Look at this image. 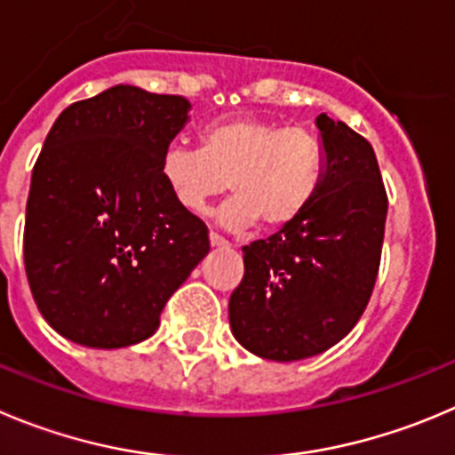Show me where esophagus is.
<instances>
[{"label":"esophagus","instance_id":"obj_1","mask_svg":"<svg viewBox=\"0 0 455 455\" xmlns=\"http://www.w3.org/2000/svg\"><path fill=\"white\" fill-rule=\"evenodd\" d=\"M208 242H211V247H228V242L220 237L218 233H208Z\"/></svg>","mask_w":455,"mask_h":455}]
</instances>
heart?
Wrapping results in <instances>:
<instances>
[{"label":"heart","instance_id":"heart-1","mask_svg":"<svg viewBox=\"0 0 455 455\" xmlns=\"http://www.w3.org/2000/svg\"><path fill=\"white\" fill-rule=\"evenodd\" d=\"M159 177L172 202L202 213L208 199L231 188L218 222L227 228H285L307 211L323 180V146L305 127H280L253 116L206 125L199 150L170 146L159 159Z\"/></svg>","mask_w":455,"mask_h":455}]
</instances>
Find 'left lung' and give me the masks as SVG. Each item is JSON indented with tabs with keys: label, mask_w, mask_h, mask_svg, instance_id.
I'll return each instance as SVG.
<instances>
[{
	"label": "left lung",
	"mask_w": 455,
	"mask_h": 455,
	"mask_svg": "<svg viewBox=\"0 0 455 455\" xmlns=\"http://www.w3.org/2000/svg\"><path fill=\"white\" fill-rule=\"evenodd\" d=\"M323 180L307 211L242 247L244 278L228 300L231 332L271 362L321 355L356 325L371 300L386 199L371 143L343 121L316 116Z\"/></svg>",
	"instance_id": "8db88e82"
}]
</instances>
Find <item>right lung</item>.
I'll list each match as a JSON object with an SVG mask.
<instances>
[{
  "label": "right lung",
  "mask_w": 455,
  "mask_h": 455,
  "mask_svg": "<svg viewBox=\"0 0 455 455\" xmlns=\"http://www.w3.org/2000/svg\"><path fill=\"white\" fill-rule=\"evenodd\" d=\"M184 96L116 84L69 105L31 177L24 267L46 323L87 347L152 337L208 253L199 218L172 202L159 159L188 123Z\"/></svg>",
  "instance_id": "obj_1"
}]
</instances>
